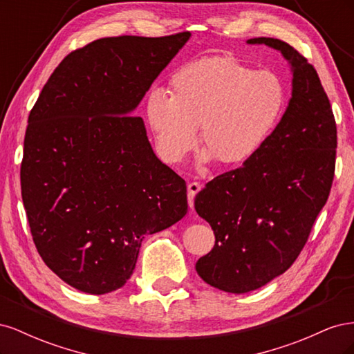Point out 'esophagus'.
Returning a JSON list of instances; mask_svg holds the SVG:
<instances>
[{
  "label": "esophagus",
  "mask_w": 354,
  "mask_h": 354,
  "mask_svg": "<svg viewBox=\"0 0 354 354\" xmlns=\"http://www.w3.org/2000/svg\"><path fill=\"white\" fill-rule=\"evenodd\" d=\"M201 190V185L196 183V181H192V183L187 185V199H189V205L190 208H194V202L195 196L198 195V192Z\"/></svg>",
  "instance_id": "1"
}]
</instances>
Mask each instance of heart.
<instances>
[{"instance_id":"1","label":"heart","mask_w":354,"mask_h":354,"mask_svg":"<svg viewBox=\"0 0 354 354\" xmlns=\"http://www.w3.org/2000/svg\"><path fill=\"white\" fill-rule=\"evenodd\" d=\"M169 88L171 95L162 88L146 95V120L167 162H180L192 152L201 125L203 158L241 165L261 151L286 103L276 73L232 56L186 63L171 77Z\"/></svg>"}]
</instances>
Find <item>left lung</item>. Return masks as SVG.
I'll use <instances>...</instances> for the list:
<instances>
[{"instance_id":"1","label":"left lung","mask_w":354,"mask_h":354,"mask_svg":"<svg viewBox=\"0 0 354 354\" xmlns=\"http://www.w3.org/2000/svg\"><path fill=\"white\" fill-rule=\"evenodd\" d=\"M246 42L282 53L291 65L292 94L261 151L195 198L196 212L216 234L196 272L232 294L264 286L297 260L328 201L337 153L335 118L316 69L281 39Z\"/></svg>"}]
</instances>
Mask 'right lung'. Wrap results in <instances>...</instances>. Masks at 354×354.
<instances>
[{
    "instance_id": "1",
    "label": "right lung",
    "mask_w": 354,
    "mask_h": 354,
    "mask_svg": "<svg viewBox=\"0 0 354 354\" xmlns=\"http://www.w3.org/2000/svg\"><path fill=\"white\" fill-rule=\"evenodd\" d=\"M189 38L95 39L60 62L29 113L20 186L30 233L78 291L124 286L145 236L186 216V181L131 113Z\"/></svg>"
}]
</instances>
